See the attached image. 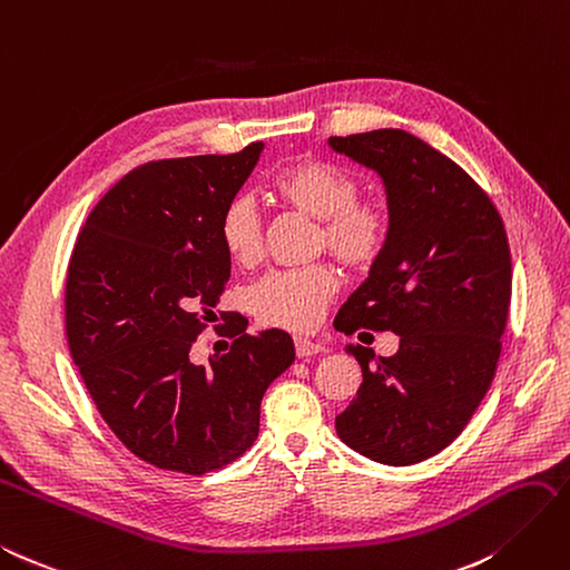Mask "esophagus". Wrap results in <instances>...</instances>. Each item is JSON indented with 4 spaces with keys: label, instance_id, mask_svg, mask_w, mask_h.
<instances>
[{
    "label": "esophagus",
    "instance_id": "1",
    "mask_svg": "<svg viewBox=\"0 0 570 570\" xmlns=\"http://www.w3.org/2000/svg\"><path fill=\"white\" fill-rule=\"evenodd\" d=\"M323 350V345L321 343H316V341H309V337H295V352H297V357L299 360H304V357H314V355H318V352Z\"/></svg>",
    "mask_w": 570,
    "mask_h": 570
}]
</instances>
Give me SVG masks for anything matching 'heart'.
Here are the masks:
<instances>
[{"mask_svg": "<svg viewBox=\"0 0 570 570\" xmlns=\"http://www.w3.org/2000/svg\"><path fill=\"white\" fill-rule=\"evenodd\" d=\"M275 196L287 206L321 220L318 247L341 264L366 268L389 239V213L376 202H360L357 177L328 160H297L271 179ZM218 235L227 256L239 266H254L264 252V223L256 202L237 194L225 204ZM337 289L328 264L273 271L249 289V309L264 326L312 331Z\"/></svg>", "mask_w": 570, "mask_h": 570, "instance_id": "obj_1", "label": "heart"}]
</instances>
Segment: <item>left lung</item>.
<instances>
[{
	"label": "left lung",
	"mask_w": 570,
	"mask_h": 570,
	"mask_svg": "<svg viewBox=\"0 0 570 570\" xmlns=\"http://www.w3.org/2000/svg\"><path fill=\"white\" fill-rule=\"evenodd\" d=\"M386 189L389 239L333 326L393 331V357L347 345L362 386L335 432L352 451L405 468L443 451L491 386L511 304L501 215L463 167L403 129L331 136Z\"/></svg>",
	"instance_id": "left-lung-1"
}]
</instances>
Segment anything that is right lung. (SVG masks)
I'll return each instance as SVG.
<instances>
[{"instance_id":"obj_1","label":"right lung","mask_w":570,"mask_h":570,"mask_svg":"<svg viewBox=\"0 0 570 570\" xmlns=\"http://www.w3.org/2000/svg\"><path fill=\"white\" fill-rule=\"evenodd\" d=\"M264 144L233 156H191L136 167L90 210L67 273V341L86 389L115 436L146 463L206 474L258 436L261 400L295 362L285 331L247 333L194 364L229 278L218 235L225 204Z\"/></svg>"}]
</instances>
